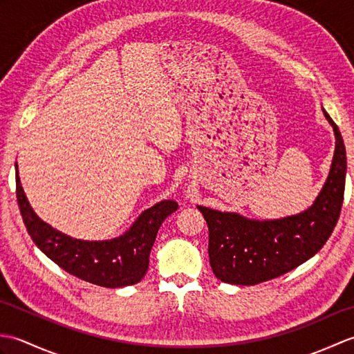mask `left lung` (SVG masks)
<instances>
[{
  "mask_svg": "<svg viewBox=\"0 0 354 354\" xmlns=\"http://www.w3.org/2000/svg\"><path fill=\"white\" fill-rule=\"evenodd\" d=\"M322 112L336 145L327 181L310 208L283 219L254 221L198 207L208 225L209 265L221 281L252 286L272 280L313 257L332 236L344 201L347 153L339 127Z\"/></svg>",
  "mask_w": 354,
  "mask_h": 354,
  "instance_id": "obj_1",
  "label": "left lung"
}]
</instances>
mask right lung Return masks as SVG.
I'll list each match as a JSON object with an SVG mask.
<instances>
[{
    "mask_svg": "<svg viewBox=\"0 0 354 354\" xmlns=\"http://www.w3.org/2000/svg\"><path fill=\"white\" fill-rule=\"evenodd\" d=\"M17 169V199L26 228L35 245L66 272L103 288L138 283L149 268L150 250L165 217L178 209L175 201H161L145 209L123 236L102 242L77 240L51 228L30 207Z\"/></svg>",
    "mask_w": 354,
    "mask_h": 354,
    "instance_id": "add662e5",
    "label": "right lung"
}]
</instances>
